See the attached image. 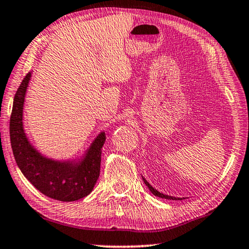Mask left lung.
Returning <instances> with one entry per match:
<instances>
[{
	"mask_svg": "<svg viewBox=\"0 0 249 249\" xmlns=\"http://www.w3.org/2000/svg\"><path fill=\"white\" fill-rule=\"evenodd\" d=\"M143 180H144V183L146 184V187L150 189V191L152 192V194H153L154 196H160V198H164V199H170V200H182V198H176V196H166V195H163V194H161L160 191H158L157 189H154L153 187H152V185L147 182V181L144 179L143 178Z\"/></svg>",
	"mask_w": 249,
	"mask_h": 249,
	"instance_id": "left-lung-1",
	"label": "left lung"
}]
</instances>
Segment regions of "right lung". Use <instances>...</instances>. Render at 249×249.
<instances>
[{
  "instance_id": "1",
  "label": "right lung",
  "mask_w": 249,
  "mask_h": 249,
  "mask_svg": "<svg viewBox=\"0 0 249 249\" xmlns=\"http://www.w3.org/2000/svg\"><path fill=\"white\" fill-rule=\"evenodd\" d=\"M31 72L23 78L14 96L10 118V139L17 164L23 176L44 196L59 201H76L94 189L101 171L102 147L105 133L102 132L81 161L59 162L42 157L25 136L23 116L24 96Z\"/></svg>"
}]
</instances>
